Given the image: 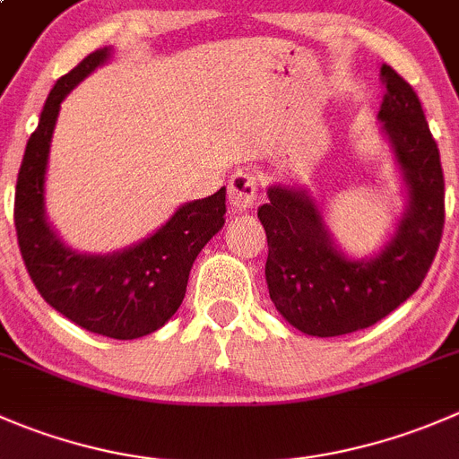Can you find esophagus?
<instances>
[{
  "label": "esophagus",
  "instance_id": "1",
  "mask_svg": "<svg viewBox=\"0 0 459 459\" xmlns=\"http://www.w3.org/2000/svg\"><path fill=\"white\" fill-rule=\"evenodd\" d=\"M257 199V179L248 172H235L229 181V204L235 212L253 208Z\"/></svg>",
  "mask_w": 459,
  "mask_h": 459
}]
</instances>
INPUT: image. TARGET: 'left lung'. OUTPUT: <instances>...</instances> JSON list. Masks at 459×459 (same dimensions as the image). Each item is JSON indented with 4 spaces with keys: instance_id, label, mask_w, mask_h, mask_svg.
<instances>
[{
    "instance_id": "obj_1",
    "label": "left lung",
    "mask_w": 459,
    "mask_h": 459,
    "mask_svg": "<svg viewBox=\"0 0 459 459\" xmlns=\"http://www.w3.org/2000/svg\"><path fill=\"white\" fill-rule=\"evenodd\" d=\"M385 93L379 132L393 150L406 206L372 255L354 257L327 224L323 199L309 188L275 181L257 208L266 230V284L278 314L309 336H341L370 327L424 282L444 229L439 150L411 84L381 65Z\"/></svg>"
}]
</instances>
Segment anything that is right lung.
<instances>
[{
    "mask_svg": "<svg viewBox=\"0 0 459 459\" xmlns=\"http://www.w3.org/2000/svg\"><path fill=\"white\" fill-rule=\"evenodd\" d=\"M111 57L114 47L98 48L53 84L17 175L15 229L26 271L53 309L87 332L132 341L157 332L181 307L193 262L226 221V188L181 204L148 238L121 251H78L60 238L47 215L57 114L62 100Z\"/></svg>",
    "mask_w": 459,
    "mask_h": 459,
    "instance_id": "right-lung-1",
    "label": "right lung"
}]
</instances>
